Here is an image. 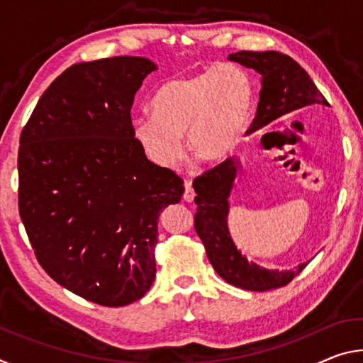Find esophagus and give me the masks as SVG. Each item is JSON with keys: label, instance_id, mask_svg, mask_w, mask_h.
I'll return each instance as SVG.
<instances>
[{"label": "esophagus", "instance_id": "34e87169", "mask_svg": "<svg viewBox=\"0 0 363 363\" xmlns=\"http://www.w3.org/2000/svg\"><path fill=\"white\" fill-rule=\"evenodd\" d=\"M184 187H186V190H184V200L187 201V203H190V201H194L195 199V192L192 189V182L186 181V184H184Z\"/></svg>", "mask_w": 363, "mask_h": 363}]
</instances>
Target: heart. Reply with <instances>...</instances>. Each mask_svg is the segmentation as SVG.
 Listing matches in <instances>:
<instances>
[{
  "mask_svg": "<svg viewBox=\"0 0 363 363\" xmlns=\"http://www.w3.org/2000/svg\"><path fill=\"white\" fill-rule=\"evenodd\" d=\"M255 104L250 75L230 64L169 79L152 97V113L136 115L133 134L153 163L176 168L186 152L206 163L235 155L247 138Z\"/></svg>",
  "mask_w": 363,
  "mask_h": 363,
  "instance_id": "1",
  "label": "heart"
}]
</instances>
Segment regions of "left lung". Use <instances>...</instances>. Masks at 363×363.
Returning a JSON list of instances; mask_svg holds the SVG:
<instances>
[{"mask_svg": "<svg viewBox=\"0 0 363 363\" xmlns=\"http://www.w3.org/2000/svg\"><path fill=\"white\" fill-rule=\"evenodd\" d=\"M247 69L261 75V93L257 112L250 133H257L275 120L299 110L328 106L320 91L296 60L277 51H240L229 56ZM240 160H225L194 181L195 189V230L206 248L211 266L227 284L250 291H267L290 284L309 261L294 270H277L257 266L242 255L232 240L227 218L230 194L240 174Z\"/></svg>", "mask_w": 363, "mask_h": 363, "instance_id": "left-lung-1", "label": "left lung"}]
</instances>
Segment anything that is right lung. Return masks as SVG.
<instances>
[{
    "label": "right lung",
    "instance_id": "right-lung-1",
    "mask_svg": "<svg viewBox=\"0 0 363 363\" xmlns=\"http://www.w3.org/2000/svg\"><path fill=\"white\" fill-rule=\"evenodd\" d=\"M157 65L110 57L72 65L21 134L19 213L49 277L96 304H131L155 280L158 218L182 179L145 157L131 107Z\"/></svg>",
    "mask_w": 363,
    "mask_h": 363
}]
</instances>
